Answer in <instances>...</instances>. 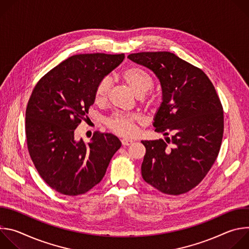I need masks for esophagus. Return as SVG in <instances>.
Instances as JSON below:
<instances>
[{
    "instance_id": "1",
    "label": "esophagus",
    "mask_w": 249,
    "mask_h": 249,
    "mask_svg": "<svg viewBox=\"0 0 249 249\" xmlns=\"http://www.w3.org/2000/svg\"><path fill=\"white\" fill-rule=\"evenodd\" d=\"M121 143L123 146H130L133 143V140L130 139H122L121 140Z\"/></svg>"
}]
</instances>
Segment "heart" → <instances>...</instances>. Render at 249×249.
Segmentation results:
<instances>
[{"instance_id": "b5f03b06", "label": "heart", "mask_w": 249, "mask_h": 249, "mask_svg": "<svg viewBox=\"0 0 249 249\" xmlns=\"http://www.w3.org/2000/svg\"><path fill=\"white\" fill-rule=\"evenodd\" d=\"M122 78L130 87L137 96L146 94L153 88V80L151 76L143 69L131 67L126 69L122 73ZM111 81L108 78L102 79L95 88L94 99L96 103H103L107 98ZM138 117L134 115L114 114L107 120V126L116 134L121 136H131L136 129Z\"/></svg>"}]
</instances>
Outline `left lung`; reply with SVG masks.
<instances>
[{"mask_svg":"<svg viewBox=\"0 0 249 249\" xmlns=\"http://www.w3.org/2000/svg\"><path fill=\"white\" fill-rule=\"evenodd\" d=\"M128 58L159 79L162 101L153 125L163 136L171 134L165 141H142V176L162 193H186L202 181L220 152L224 112L217 91L201 69L173 53L141 52Z\"/></svg>","mask_w":249,"mask_h":249,"instance_id":"left-lung-1","label":"left lung"}]
</instances>
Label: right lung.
I'll return each instance as SVG.
<instances>
[{
	"label": "right lung",
	"mask_w": 249,
	"mask_h": 249,
	"mask_svg": "<svg viewBox=\"0 0 249 249\" xmlns=\"http://www.w3.org/2000/svg\"><path fill=\"white\" fill-rule=\"evenodd\" d=\"M124 54L71 56L40 79L25 112L30 158L43 180L64 195L85 194L98 184L120 140L95 132L89 143L75 130L94 103L97 84L118 67Z\"/></svg>",
	"instance_id": "add662e5"
}]
</instances>
